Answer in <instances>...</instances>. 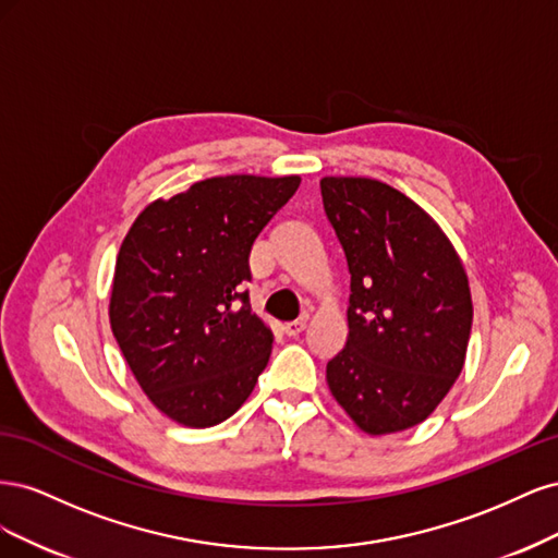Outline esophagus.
<instances>
[{
	"mask_svg": "<svg viewBox=\"0 0 558 558\" xmlns=\"http://www.w3.org/2000/svg\"><path fill=\"white\" fill-rule=\"evenodd\" d=\"M307 328V320L305 318H300V320H291V324H283V332L289 335V337H295V335H300L302 330Z\"/></svg>",
	"mask_w": 558,
	"mask_h": 558,
	"instance_id": "1",
	"label": "esophagus"
}]
</instances>
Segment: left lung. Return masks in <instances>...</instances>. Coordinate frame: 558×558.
Instances as JSON below:
<instances>
[{"instance_id": "8db88e82", "label": "left lung", "mask_w": 558, "mask_h": 558, "mask_svg": "<svg viewBox=\"0 0 558 558\" xmlns=\"http://www.w3.org/2000/svg\"><path fill=\"white\" fill-rule=\"evenodd\" d=\"M320 197L349 275V337L326 367L361 430L428 418L461 375L472 328L463 263L433 218L377 179L324 177Z\"/></svg>"}]
</instances>
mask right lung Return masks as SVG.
I'll return each mask as SVG.
<instances>
[{
	"instance_id": "obj_1",
	"label": "right lung",
	"mask_w": 558,
	"mask_h": 558,
	"mask_svg": "<svg viewBox=\"0 0 558 558\" xmlns=\"http://www.w3.org/2000/svg\"><path fill=\"white\" fill-rule=\"evenodd\" d=\"M300 177H214L137 216L116 258L109 320L142 391L172 421L238 412L272 351L251 312L248 253Z\"/></svg>"
}]
</instances>
